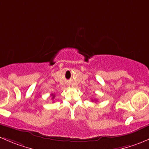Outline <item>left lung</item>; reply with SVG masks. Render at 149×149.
I'll return each mask as SVG.
<instances>
[{
  "instance_id": "left-lung-1",
  "label": "left lung",
  "mask_w": 149,
  "mask_h": 149,
  "mask_svg": "<svg viewBox=\"0 0 149 149\" xmlns=\"http://www.w3.org/2000/svg\"><path fill=\"white\" fill-rule=\"evenodd\" d=\"M92 101H93V100H92Z\"/></svg>"
}]
</instances>
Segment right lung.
<instances>
[{
    "label": "right lung",
    "instance_id": "obj_1",
    "mask_svg": "<svg viewBox=\"0 0 149 149\" xmlns=\"http://www.w3.org/2000/svg\"><path fill=\"white\" fill-rule=\"evenodd\" d=\"M51 96H52V99H54V97H55V94H51Z\"/></svg>",
    "mask_w": 149,
    "mask_h": 149
}]
</instances>
